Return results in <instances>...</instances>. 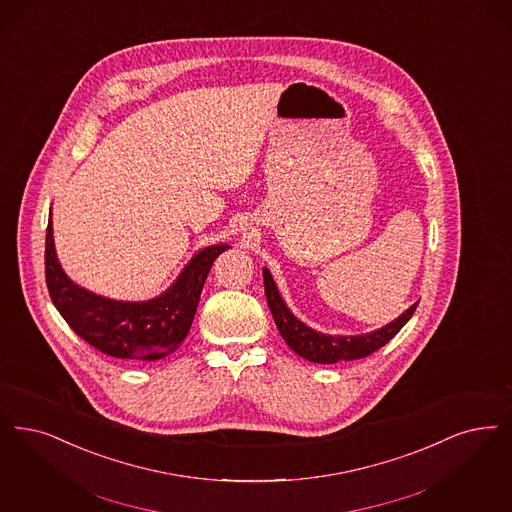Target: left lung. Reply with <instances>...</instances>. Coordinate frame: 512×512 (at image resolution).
<instances>
[{"label": "left lung", "instance_id": "obj_1", "mask_svg": "<svg viewBox=\"0 0 512 512\" xmlns=\"http://www.w3.org/2000/svg\"><path fill=\"white\" fill-rule=\"evenodd\" d=\"M263 280H265L266 303L272 312V318L276 322V328L284 337L291 350H295L301 358L316 364H335V362H348L358 360L373 354L375 350L385 347L390 339L406 326L409 318L413 316L415 305L400 314L396 320H392L385 328L375 329L366 335H326L320 331H314L305 326L301 320H297L289 308H287L282 295L278 293V287L274 284L268 268H263Z\"/></svg>", "mask_w": 512, "mask_h": 512}]
</instances>
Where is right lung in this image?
Wrapping results in <instances>:
<instances>
[{
  "label": "right lung",
  "mask_w": 512,
  "mask_h": 512,
  "mask_svg": "<svg viewBox=\"0 0 512 512\" xmlns=\"http://www.w3.org/2000/svg\"><path fill=\"white\" fill-rule=\"evenodd\" d=\"M228 247L219 244L198 251L175 284L156 299L141 303L114 301L76 286L62 272L49 219L45 234V282L53 305L85 343L112 358L150 362L171 354L183 343L211 265Z\"/></svg>",
  "instance_id": "1"
}]
</instances>
